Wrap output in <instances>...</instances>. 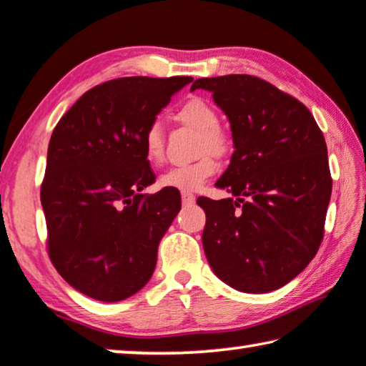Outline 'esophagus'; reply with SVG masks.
I'll return each mask as SVG.
<instances>
[{
	"label": "esophagus",
	"instance_id": "obj_1",
	"mask_svg": "<svg viewBox=\"0 0 366 366\" xmlns=\"http://www.w3.org/2000/svg\"><path fill=\"white\" fill-rule=\"evenodd\" d=\"M182 204L184 205H192L195 202V195L190 194V192H182Z\"/></svg>",
	"mask_w": 366,
	"mask_h": 366
}]
</instances>
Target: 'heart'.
Listing matches in <instances>:
<instances>
[{"label":"heart","instance_id":"obj_1","mask_svg":"<svg viewBox=\"0 0 366 366\" xmlns=\"http://www.w3.org/2000/svg\"><path fill=\"white\" fill-rule=\"evenodd\" d=\"M176 117L182 124L192 127L199 132L197 153L202 154L199 159L187 164H177L167 169L159 177L162 187H171L184 192L199 190L214 172L218 171L217 161L212 154H224L228 149V137L219 129V114L210 102L202 97H192L177 109ZM164 130L158 120H153L143 132L144 156L152 162H159L164 158Z\"/></svg>","mask_w":366,"mask_h":366}]
</instances>
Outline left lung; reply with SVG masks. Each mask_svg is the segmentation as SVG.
<instances>
[{"instance_id": "left-lung-1", "label": "left lung", "mask_w": 366, "mask_h": 366, "mask_svg": "<svg viewBox=\"0 0 366 366\" xmlns=\"http://www.w3.org/2000/svg\"><path fill=\"white\" fill-rule=\"evenodd\" d=\"M228 115L234 153L217 187L233 197L197 199L218 278L244 293L287 285L316 256L332 192L327 147L303 102L251 74L195 79Z\"/></svg>"}]
</instances>
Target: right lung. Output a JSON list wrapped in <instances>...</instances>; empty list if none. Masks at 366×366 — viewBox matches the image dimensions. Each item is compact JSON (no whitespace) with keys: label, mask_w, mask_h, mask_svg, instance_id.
I'll return each mask as SVG.
<instances>
[{"label":"right lung","mask_w":366,"mask_h":366,"mask_svg":"<svg viewBox=\"0 0 366 366\" xmlns=\"http://www.w3.org/2000/svg\"><path fill=\"white\" fill-rule=\"evenodd\" d=\"M192 76L110 79L86 91L51 133L40 202L47 251L86 297L120 301L153 275L158 246L181 194L154 182L143 132Z\"/></svg>","instance_id":"right-lung-1"}]
</instances>
